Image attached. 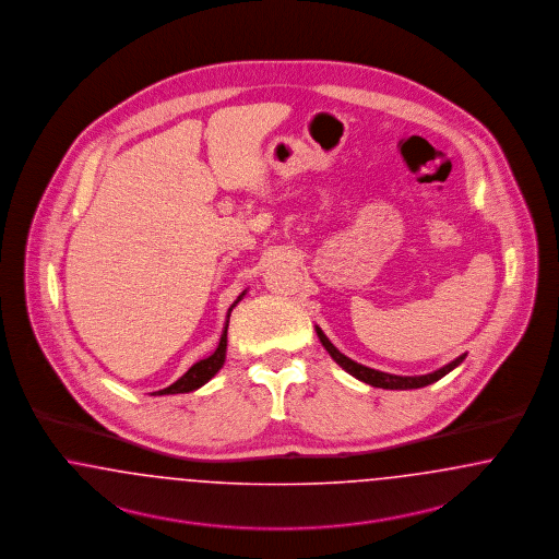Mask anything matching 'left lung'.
Here are the masks:
<instances>
[{"instance_id": "1", "label": "left lung", "mask_w": 559, "mask_h": 559, "mask_svg": "<svg viewBox=\"0 0 559 559\" xmlns=\"http://www.w3.org/2000/svg\"><path fill=\"white\" fill-rule=\"evenodd\" d=\"M316 332L321 344L325 346V350L330 353V357H332L336 364L341 365L344 371H348V373H350V376H355L357 380H361V382L369 384V386H376V389H424V386H428V384H435V382H438L442 376H447L449 371H453V369H455L457 365H462L463 359H465V353H463V355H460L455 361H451V364L440 367V369L432 371V373H426V376H394V373L378 371V369H371V367H365V365L357 364V361L348 359V357H346V355H342L341 350H338V348L330 342V338L321 332V328H317L316 325Z\"/></svg>"}]
</instances>
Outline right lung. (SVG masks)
I'll list each match as a JSON object with an SVG mask.
<instances>
[{"label":"right lung","instance_id":"add662e5","mask_svg":"<svg viewBox=\"0 0 559 559\" xmlns=\"http://www.w3.org/2000/svg\"><path fill=\"white\" fill-rule=\"evenodd\" d=\"M243 294L246 290L236 298V302L229 307V311H227V321H225V328H223V334H221V341H218V346L215 348V353L211 355V357H206V359H202V361H198V364L192 365L177 382H173L170 386L167 389L158 390V392H154V394H179V392H192V390H198L200 386H204L215 373H217L218 369L223 367L225 364V353H227V328H229V316H231V311H234V307L240 302L243 298Z\"/></svg>","mask_w":559,"mask_h":559}]
</instances>
